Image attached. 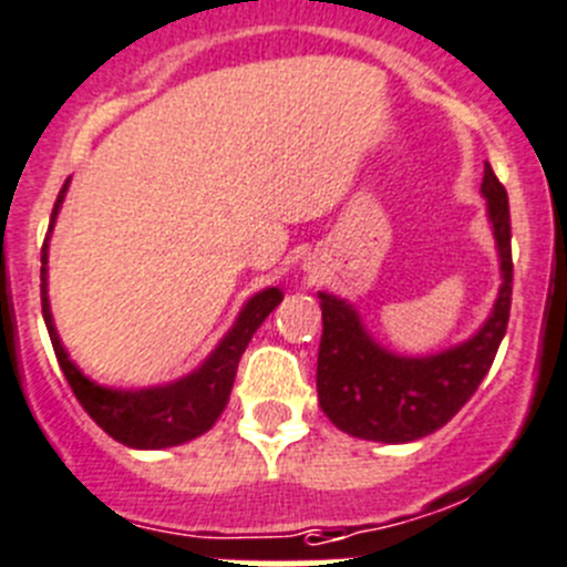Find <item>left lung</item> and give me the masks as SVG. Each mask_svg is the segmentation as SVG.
Segmentation results:
<instances>
[{"instance_id": "left-lung-1", "label": "left lung", "mask_w": 567, "mask_h": 567, "mask_svg": "<svg viewBox=\"0 0 567 567\" xmlns=\"http://www.w3.org/2000/svg\"><path fill=\"white\" fill-rule=\"evenodd\" d=\"M481 195L498 243L501 290L489 319L467 341L436 355L409 358L380 347L347 299L321 290V332L316 389L338 431L369 442L403 444L427 436L458 414L506 336L512 308V224L504 184L484 164Z\"/></svg>"}]
</instances>
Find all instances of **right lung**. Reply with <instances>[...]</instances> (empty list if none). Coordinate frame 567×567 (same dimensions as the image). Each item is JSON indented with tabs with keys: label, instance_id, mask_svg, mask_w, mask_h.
I'll return each instance as SVG.
<instances>
[{
	"label": "right lung",
	"instance_id": "add662e5",
	"mask_svg": "<svg viewBox=\"0 0 567 567\" xmlns=\"http://www.w3.org/2000/svg\"><path fill=\"white\" fill-rule=\"evenodd\" d=\"M69 182L63 184L61 195L52 209L50 231H47L44 248H41V313H44L47 332H50L52 349L61 363L66 383L75 391L78 403L89 416L116 442L136 447V451H158V447H176L209 431L229 403L231 385H235L237 363L246 352L248 341L259 324L268 319L274 308L282 301V290L266 288L254 293L237 313L235 324L212 349L206 361L184 378L173 383L147 385V389H109L94 383L69 361L66 349L58 338L55 321H52L50 296H47V243H50L52 226H55L58 209L63 204Z\"/></svg>",
	"mask_w": 567,
	"mask_h": 567
}]
</instances>
